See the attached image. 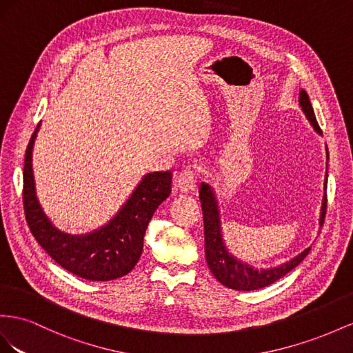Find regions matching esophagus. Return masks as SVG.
I'll return each instance as SVG.
<instances>
[{"mask_svg": "<svg viewBox=\"0 0 353 353\" xmlns=\"http://www.w3.org/2000/svg\"><path fill=\"white\" fill-rule=\"evenodd\" d=\"M177 188L180 192H190L195 189V173L192 170H185L177 179Z\"/></svg>", "mask_w": 353, "mask_h": 353, "instance_id": "1", "label": "esophagus"}]
</instances>
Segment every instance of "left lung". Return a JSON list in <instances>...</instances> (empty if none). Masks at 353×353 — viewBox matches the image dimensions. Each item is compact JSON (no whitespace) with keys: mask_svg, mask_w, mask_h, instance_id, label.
<instances>
[{"mask_svg":"<svg viewBox=\"0 0 353 353\" xmlns=\"http://www.w3.org/2000/svg\"><path fill=\"white\" fill-rule=\"evenodd\" d=\"M299 106L303 110L305 117L314 127L315 132L322 136L321 128L318 125V121L315 118L314 108L310 105V100L307 93L303 88L299 92ZM327 152V167H328V149L325 146ZM327 182L328 174L324 179V196L321 201L319 208V220L318 225L322 226L325 217L327 210ZM199 201L201 207H203V216H204V235H205V259L207 265L211 270V274L228 288H232L236 291H253L260 290L274 284L275 281L287 275L290 270H293L297 265H300L303 259L309 254L310 247L305 248L301 253L290 259L284 263H281L275 268H266V269H257L254 266L248 265L247 261H243L236 256L232 254L225 243L223 238V228H221V214L219 208V199L216 195L214 188L203 182L199 185Z\"/></svg>","mask_w":353,"mask_h":353,"instance_id":"1","label":"left lung"}]
</instances>
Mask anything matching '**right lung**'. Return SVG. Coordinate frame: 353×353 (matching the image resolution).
Listing matches in <instances>:
<instances>
[{
    "label": "right lung",
    "instance_id": "1",
    "mask_svg": "<svg viewBox=\"0 0 353 353\" xmlns=\"http://www.w3.org/2000/svg\"><path fill=\"white\" fill-rule=\"evenodd\" d=\"M39 127L41 123L29 140L23 168L25 216L37 243L56 263L79 278L110 281L127 275L142 254L149 220L171 192V173L145 174L108 223L87 234H68L50 220L37 196L32 152Z\"/></svg>",
    "mask_w": 353,
    "mask_h": 353
}]
</instances>
